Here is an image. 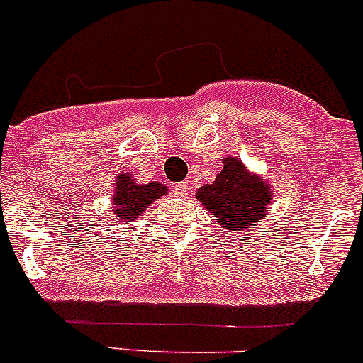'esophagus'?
I'll return each instance as SVG.
<instances>
[{
    "instance_id": "1",
    "label": "esophagus",
    "mask_w": 363,
    "mask_h": 363,
    "mask_svg": "<svg viewBox=\"0 0 363 363\" xmlns=\"http://www.w3.org/2000/svg\"><path fill=\"white\" fill-rule=\"evenodd\" d=\"M174 192H177L178 196H185V194L189 192V182L177 183V186H174Z\"/></svg>"
}]
</instances>
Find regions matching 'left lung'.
<instances>
[{
  "label": "left lung",
  "instance_id": "8db88e82",
  "mask_svg": "<svg viewBox=\"0 0 363 363\" xmlns=\"http://www.w3.org/2000/svg\"><path fill=\"white\" fill-rule=\"evenodd\" d=\"M196 199L216 216L222 229L233 234L257 225L264 218L272 199V189L262 178L250 173L236 157H227L216 180L201 186Z\"/></svg>",
  "mask_w": 363,
  "mask_h": 363
}]
</instances>
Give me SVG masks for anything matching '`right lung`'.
<instances>
[{
  "instance_id": "add662e5",
  "label": "right lung",
  "mask_w": 363,
  "mask_h": 363,
  "mask_svg": "<svg viewBox=\"0 0 363 363\" xmlns=\"http://www.w3.org/2000/svg\"><path fill=\"white\" fill-rule=\"evenodd\" d=\"M113 215L122 222H134L141 213L159 197L166 196V186L162 183H147L140 185L133 180L130 173H122L115 178Z\"/></svg>"
}]
</instances>
